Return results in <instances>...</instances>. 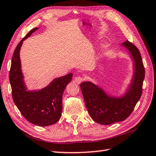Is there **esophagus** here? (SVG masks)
<instances>
[{
	"instance_id": "obj_1",
	"label": "esophagus",
	"mask_w": 156,
	"mask_h": 156,
	"mask_svg": "<svg viewBox=\"0 0 156 156\" xmlns=\"http://www.w3.org/2000/svg\"><path fill=\"white\" fill-rule=\"evenodd\" d=\"M84 80V78L82 77V76H76L74 78V81L77 84H80L81 82Z\"/></svg>"
}]
</instances>
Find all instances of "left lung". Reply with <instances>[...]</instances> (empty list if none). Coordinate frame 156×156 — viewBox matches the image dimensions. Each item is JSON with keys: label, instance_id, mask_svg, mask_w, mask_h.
Wrapping results in <instances>:
<instances>
[{"label": "left lung", "instance_id": "8db88e82", "mask_svg": "<svg viewBox=\"0 0 156 156\" xmlns=\"http://www.w3.org/2000/svg\"><path fill=\"white\" fill-rule=\"evenodd\" d=\"M128 51L133 60V74L125 92L112 95L92 82H83L80 88L90 117L99 124L108 125L123 121L133 111L141 98L145 69L140 51L129 41L121 45Z\"/></svg>", "mask_w": 156, "mask_h": 156}]
</instances>
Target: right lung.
Segmentation results:
<instances>
[{"instance_id":"obj_1","label":"right lung","mask_w":156,"mask_h":156,"mask_svg":"<svg viewBox=\"0 0 156 156\" xmlns=\"http://www.w3.org/2000/svg\"><path fill=\"white\" fill-rule=\"evenodd\" d=\"M38 29H31L15 48L9 72V81L13 101L22 115L32 124L45 127L55 123L61 118L63 93L73 75L69 73L56 78L43 88L28 90L21 69L20 50L23 41Z\"/></svg>"}]
</instances>
